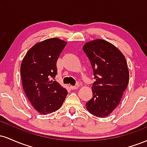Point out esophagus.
I'll return each mask as SVG.
<instances>
[{
  "mask_svg": "<svg viewBox=\"0 0 147 147\" xmlns=\"http://www.w3.org/2000/svg\"><path fill=\"white\" fill-rule=\"evenodd\" d=\"M79 88V85H77V86H70V88L72 90H77Z\"/></svg>",
  "mask_w": 147,
  "mask_h": 147,
  "instance_id": "34e87169",
  "label": "esophagus"
}]
</instances>
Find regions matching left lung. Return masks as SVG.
Wrapping results in <instances>:
<instances>
[{
    "label": "left lung",
    "instance_id": "obj_1",
    "mask_svg": "<svg viewBox=\"0 0 147 147\" xmlns=\"http://www.w3.org/2000/svg\"><path fill=\"white\" fill-rule=\"evenodd\" d=\"M83 50L96 79L92 87V97L86 104V109L97 117H107L119 104L129 84L125 57L114 45L100 38L86 42Z\"/></svg>",
    "mask_w": 147,
    "mask_h": 147
}]
</instances>
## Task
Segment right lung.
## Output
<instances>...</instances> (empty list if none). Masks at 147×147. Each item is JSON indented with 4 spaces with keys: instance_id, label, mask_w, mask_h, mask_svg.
I'll use <instances>...</instances> for the list:
<instances>
[{
    "instance_id": "obj_1",
    "label": "right lung",
    "mask_w": 147,
    "mask_h": 147,
    "mask_svg": "<svg viewBox=\"0 0 147 147\" xmlns=\"http://www.w3.org/2000/svg\"><path fill=\"white\" fill-rule=\"evenodd\" d=\"M67 42L51 38L36 43L27 52L21 65L22 84L26 97L40 114L60 109L68 91L55 77L57 61Z\"/></svg>"
}]
</instances>
